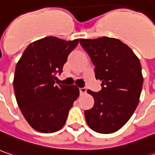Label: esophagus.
Listing matches in <instances>:
<instances>
[{
	"instance_id": "obj_1",
	"label": "esophagus",
	"mask_w": 155,
	"mask_h": 155,
	"mask_svg": "<svg viewBox=\"0 0 155 155\" xmlns=\"http://www.w3.org/2000/svg\"><path fill=\"white\" fill-rule=\"evenodd\" d=\"M87 93V89L85 87H81L80 88V94L81 95H83V94H85Z\"/></svg>"
}]
</instances>
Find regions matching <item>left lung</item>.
Segmentation results:
<instances>
[{
    "instance_id": "1",
    "label": "left lung",
    "mask_w": 155,
    "mask_h": 155,
    "mask_svg": "<svg viewBox=\"0 0 155 155\" xmlns=\"http://www.w3.org/2000/svg\"><path fill=\"white\" fill-rule=\"evenodd\" d=\"M80 44L95 66V78L102 81L99 92L87 91L94 104L85 110L86 121L95 132H116L138 105L143 84L141 62L129 46L117 38L80 39Z\"/></svg>"
}]
</instances>
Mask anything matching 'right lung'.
Here are the masks:
<instances>
[{
  "instance_id": "add662e5",
  "label": "right lung",
  "mask_w": 155,
  "mask_h": 155,
  "mask_svg": "<svg viewBox=\"0 0 155 155\" xmlns=\"http://www.w3.org/2000/svg\"><path fill=\"white\" fill-rule=\"evenodd\" d=\"M78 43L79 39L44 38L30 44L16 65L15 98L25 120L36 130L56 132L66 123L68 111L80 94L79 88L55 81Z\"/></svg>"
}]
</instances>
